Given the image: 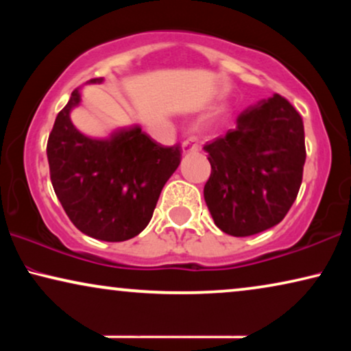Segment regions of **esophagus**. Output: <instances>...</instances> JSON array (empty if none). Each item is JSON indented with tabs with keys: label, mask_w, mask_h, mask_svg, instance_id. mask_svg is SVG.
<instances>
[{
	"label": "esophagus",
	"mask_w": 351,
	"mask_h": 351,
	"mask_svg": "<svg viewBox=\"0 0 351 351\" xmlns=\"http://www.w3.org/2000/svg\"><path fill=\"white\" fill-rule=\"evenodd\" d=\"M199 150V145L198 143H195L193 141H184L182 143V152L184 153H195Z\"/></svg>",
	"instance_id": "34e87169"
}]
</instances>
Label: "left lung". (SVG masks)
<instances>
[{
  "label": "left lung",
  "instance_id": "obj_1",
  "mask_svg": "<svg viewBox=\"0 0 351 351\" xmlns=\"http://www.w3.org/2000/svg\"><path fill=\"white\" fill-rule=\"evenodd\" d=\"M204 150L210 162L204 201L223 233L251 237L285 219L306 158L304 121L285 97L275 94L246 108Z\"/></svg>",
  "mask_w": 351,
  "mask_h": 351
}]
</instances>
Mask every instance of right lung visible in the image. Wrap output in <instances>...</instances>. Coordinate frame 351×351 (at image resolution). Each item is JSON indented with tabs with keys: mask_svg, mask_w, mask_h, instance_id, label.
Returning a JSON list of instances; mask_svg holds the SVG:
<instances>
[{
	"mask_svg": "<svg viewBox=\"0 0 351 351\" xmlns=\"http://www.w3.org/2000/svg\"><path fill=\"white\" fill-rule=\"evenodd\" d=\"M80 100L75 89L47 138L52 186L80 232L126 241L150 222L162 186L180 165V147L161 145L138 126L118 129L108 138L84 136L70 119Z\"/></svg>",
	"mask_w": 351,
	"mask_h": 351,
	"instance_id": "obj_1",
	"label": "right lung"
}]
</instances>
